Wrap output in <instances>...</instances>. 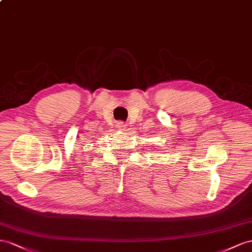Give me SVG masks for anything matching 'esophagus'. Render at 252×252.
<instances>
[{
    "label": "esophagus",
    "instance_id": "esophagus-1",
    "mask_svg": "<svg viewBox=\"0 0 252 252\" xmlns=\"http://www.w3.org/2000/svg\"><path fill=\"white\" fill-rule=\"evenodd\" d=\"M116 127H117L119 131H126V125L125 124V122H121V121H119V122H117V125H116Z\"/></svg>",
    "mask_w": 252,
    "mask_h": 252
}]
</instances>
